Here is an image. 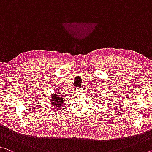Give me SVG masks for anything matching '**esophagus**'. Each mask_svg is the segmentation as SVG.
I'll return each instance as SVG.
<instances>
[{"mask_svg": "<svg viewBox=\"0 0 152 152\" xmlns=\"http://www.w3.org/2000/svg\"><path fill=\"white\" fill-rule=\"evenodd\" d=\"M80 91H81V88H76L75 90L76 92H80Z\"/></svg>", "mask_w": 152, "mask_h": 152, "instance_id": "obj_1", "label": "esophagus"}]
</instances>
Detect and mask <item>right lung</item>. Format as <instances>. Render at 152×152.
<instances>
[{
    "label": "right lung",
    "instance_id": "1",
    "mask_svg": "<svg viewBox=\"0 0 152 152\" xmlns=\"http://www.w3.org/2000/svg\"><path fill=\"white\" fill-rule=\"evenodd\" d=\"M51 98V102H52V104L55 107H58V108H60L61 106H62L63 100L64 99L62 97L60 96L59 95L56 94H53L50 96Z\"/></svg>",
    "mask_w": 152,
    "mask_h": 152
}]
</instances>
